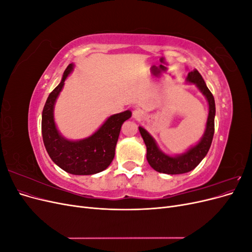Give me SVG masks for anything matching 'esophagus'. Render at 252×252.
Segmentation results:
<instances>
[{"instance_id": "obj_1", "label": "esophagus", "mask_w": 252, "mask_h": 252, "mask_svg": "<svg viewBox=\"0 0 252 252\" xmlns=\"http://www.w3.org/2000/svg\"><path fill=\"white\" fill-rule=\"evenodd\" d=\"M132 117H133L135 120H141V119L144 117V112H143L141 109H135V110L132 112Z\"/></svg>"}]
</instances>
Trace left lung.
Segmentation results:
<instances>
[{
	"label": "left lung",
	"mask_w": 252,
	"mask_h": 252,
	"mask_svg": "<svg viewBox=\"0 0 252 252\" xmlns=\"http://www.w3.org/2000/svg\"><path fill=\"white\" fill-rule=\"evenodd\" d=\"M186 80L190 83H194L208 101L209 114L207 119V125H206V130L200 143L196 144L194 147L190 148L184 155L169 157L163 154L158 149L155 140L152 139V136L144 128L139 127L140 133L147 147V161L152 168L158 172L166 174H181L191 171L201 163L211 146L213 133H215V97H213L208 87L206 86V83L203 80L201 73L196 69L190 71Z\"/></svg>",
	"instance_id": "1"
}]
</instances>
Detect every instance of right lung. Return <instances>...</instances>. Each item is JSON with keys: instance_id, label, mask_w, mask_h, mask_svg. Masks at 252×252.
<instances>
[{"instance_id": "1", "label": "right lung", "mask_w": 252, "mask_h": 252, "mask_svg": "<svg viewBox=\"0 0 252 252\" xmlns=\"http://www.w3.org/2000/svg\"><path fill=\"white\" fill-rule=\"evenodd\" d=\"M72 68V64L67 66L62 81L51 91L45 103L42 112L43 142L50 158L60 168L77 175L94 174L105 170L112 162L121 127L131 117V111L113 114L87 139L77 142L64 139L53 121V107Z\"/></svg>"}]
</instances>
